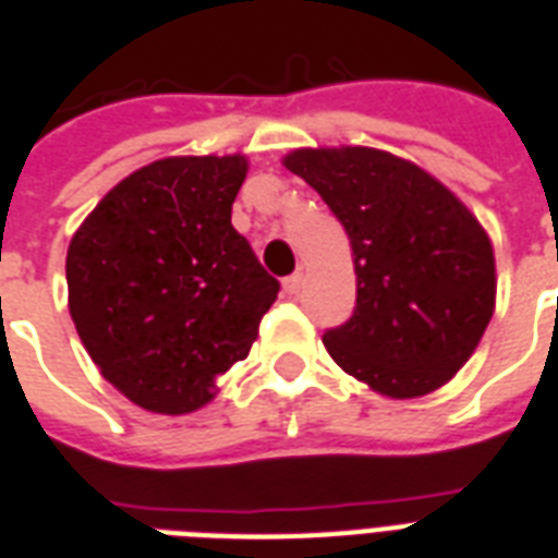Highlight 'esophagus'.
I'll return each mask as SVG.
<instances>
[{"label": "esophagus", "mask_w": 558, "mask_h": 558, "mask_svg": "<svg viewBox=\"0 0 558 558\" xmlns=\"http://www.w3.org/2000/svg\"><path fill=\"white\" fill-rule=\"evenodd\" d=\"M283 289H287V295H298V292L304 289V275H301V271L289 275V278L283 280Z\"/></svg>", "instance_id": "obj_1"}]
</instances>
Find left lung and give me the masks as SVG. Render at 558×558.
Instances as JSON below:
<instances>
[{
    "instance_id": "left-lung-1",
    "label": "left lung",
    "mask_w": 558,
    "mask_h": 558,
    "mask_svg": "<svg viewBox=\"0 0 558 558\" xmlns=\"http://www.w3.org/2000/svg\"><path fill=\"white\" fill-rule=\"evenodd\" d=\"M350 236L356 306L324 332L332 362L376 393H432L466 365L495 310L493 243L472 210L411 161L373 147L283 159Z\"/></svg>"
}]
</instances>
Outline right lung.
Returning a JSON list of instances; mask_svg holds the SVG:
<instances>
[{
    "instance_id": "right-lung-1",
    "label": "right lung",
    "mask_w": 558,
    "mask_h": 558,
    "mask_svg": "<svg viewBox=\"0 0 558 558\" xmlns=\"http://www.w3.org/2000/svg\"><path fill=\"white\" fill-rule=\"evenodd\" d=\"M245 156H173L98 202L65 254L83 348L135 405L191 414L248 356L280 283L231 226Z\"/></svg>"
}]
</instances>
